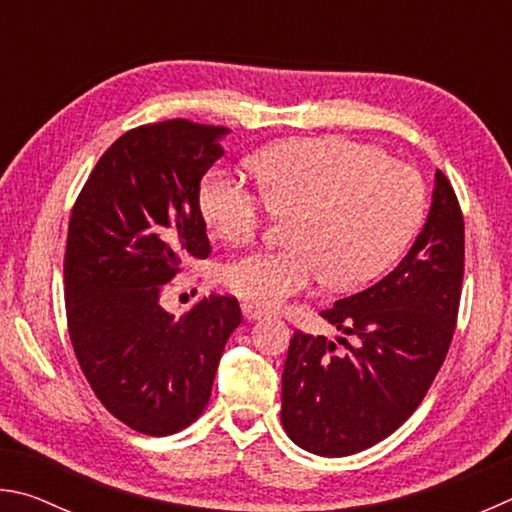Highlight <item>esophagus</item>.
Segmentation results:
<instances>
[{
    "mask_svg": "<svg viewBox=\"0 0 512 512\" xmlns=\"http://www.w3.org/2000/svg\"><path fill=\"white\" fill-rule=\"evenodd\" d=\"M241 314H244L246 320H259L266 316V311H262L255 305H250V302H241Z\"/></svg>",
    "mask_w": 512,
    "mask_h": 512,
    "instance_id": "34e87169",
    "label": "esophagus"
}]
</instances>
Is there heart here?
I'll return each mask as SVG.
<instances>
[{
	"label": "heart",
	"mask_w": 512,
	"mask_h": 512,
	"mask_svg": "<svg viewBox=\"0 0 512 512\" xmlns=\"http://www.w3.org/2000/svg\"><path fill=\"white\" fill-rule=\"evenodd\" d=\"M259 196L223 169L201 185L203 219L216 237L241 241L268 210L291 216L289 248H253L228 259L223 284L255 307L282 305L323 280L354 289L375 280L409 246L424 214L418 173L375 146L318 137L277 144L250 162Z\"/></svg>",
	"instance_id": "heart-1"
}]
</instances>
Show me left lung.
Segmentation results:
<instances>
[{
  "mask_svg": "<svg viewBox=\"0 0 512 512\" xmlns=\"http://www.w3.org/2000/svg\"><path fill=\"white\" fill-rule=\"evenodd\" d=\"M465 259L463 214L436 169L420 235L391 273L323 311L345 336L296 332L282 372V424L318 456L363 452L404 424L452 343Z\"/></svg>",
  "mask_w": 512,
  "mask_h": 512,
  "instance_id": "obj_1",
  "label": "left lung"
}]
</instances>
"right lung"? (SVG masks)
<instances>
[{
    "label": "right lung",
    "instance_id": "1",
    "mask_svg": "<svg viewBox=\"0 0 512 512\" xmlns=\"http://www.w3.org/2000/svg\"><path fill=\"white\" fill-rule=\"evenodd\" d=\"M228 128L169 119L128 131L101 155L72 210L65 250L67 325L101 404L146 436L192 424L241 323L237 298L198 300L183 316L160 296L210 241L201 180Z\"/></svg>",
    "mask_w": 512,
    "mask_h": 512
}]
</instances>
